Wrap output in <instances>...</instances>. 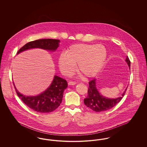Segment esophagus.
I'll return each instance as SVG.
<instances>
[{"label":"esophagus","instance_id":"esophagus-1","mask_svg":"<svg viewBox=\"0 0 147 147\" xmlns=\"http://www.w3.org/2000/svg\"><path fill=\"white\" fill-rule=\"evenodd\" d=\"M77 84V82H73V81H69V82H68V84L69 85H76V84Z\"/></svg>","mask_w":147,"mask_h":147}]
</instances>
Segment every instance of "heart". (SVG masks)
Here are the masks:
<instances>
[{
  "label": "heart",
  "instance_id": "obj_1",
  "mask_svg": "<svg viewBox=\"0 0 147 147\" xmlns=\"http://www.w3.org/2000/svg\"><path fill=\"white\" fill-rule=\"evenodd\" d=\"M107 57V51L100 44H76L70 46L66 53L59 57V65L65 74H73L78 63V71L82 76H95L102 68Z\"/></svg>",
  "mask_w": 147,
  "mask_h": 147
}]
</instances>
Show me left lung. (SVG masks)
Here are the masks:
<instances>
[{
	"label": "left lung",
	"mask_w": 147,
	"mask_h": 147,
	"mask_svg": "<svg viewBox=\"0 0 147 147\" xmlns=\"http://www.w3.org/2000/svg\"><path fill=\"white\" fill-rule=\"evenodd\" d=\"M126 61L130 69L131 62L127 56L126 57ZM127 89L120 97L116 98H105L100 95L98 92L96 87V80L94 79L89 82L88 96L84 98V104L95 112L107 111L112 109L121 100L126 93Z\"/></svg>",
	"instance_id": "1"
}]
</instances>
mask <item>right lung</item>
<instances>
[{
  "mask_svg": "<svg viewBox=\"0 0 147 147\" xmlns=\"http://www.w3.org/2000/svg\"><path fill=\"white\" fill-rule=\"evenodd\" d=\"M59 40L40 39L27 43L18 51L17 54L26 49L33 48L55 51L59 46ZM14 84V82H13ZM68 86L67 81L61 77L55 76L54 79L46 90L36 96H25L14 88L18 96L23 102L36 112L49 113L55 111L62 102L64 90Z\"/></svg>",
  "mask_w": 147,
  "mask_h": 147,
  "instance_id": "1",
  "label": "right lung"
}]
</instances>
